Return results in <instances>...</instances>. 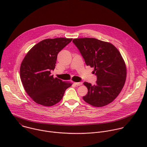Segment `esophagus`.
<instances>
[{"mask_svg":"<svg viewBox=\"0 0 147 147\" xmlns=\"http://www.w3.org/2000/svg\"><path fill=\"white\" fill-rule=\"evenodd\" d=\"M82 82H74V84L76 86H81L82 85Z\"/></svg>","mask_w":147,"mask_h":147,"instance_id":"34e87169","label":"esophagus"}]
</instances>
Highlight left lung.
I'll return each mask as SVG.
<instances>
[{
    "instance_id": "1",
    "label": "left lung",
    "mask_w": 147,
    "mask_h": 147,
    "mask_svg": "<svg viewBox=\"0 0 147 147\" xmlns=\"http://www.w3.org/2000/svg\"><path fill=\"white\" fill-rule=\"evenodd\" d=\"M77 47L87 66L94 67L96 84L84 82L88 94L83 99L95 107L106 106L113 102L123 89L126 79L125 62L118 49L112 44L93 38H76Z\"/></svg>"
}]
</instances>
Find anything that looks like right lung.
<instances>
[{
	"label": "right lung",
	"mask_w": 147,
	"mask_h": 147,
	"mask_svg": "<svg viewBox=\"0 0 147 147\" xmlns=\"http://www.w3.org/2000/svg\"><path fill=\"white\" fill-rule=\"evenodd\" d=\"M72 38L46 39L34 45L27 53L20 66V78L27 94L36 103L52 107L58 103L72 83L51 75L59 52Z\"/></svg>",
	"instance_id": "obj_1"
}]
</instances>
